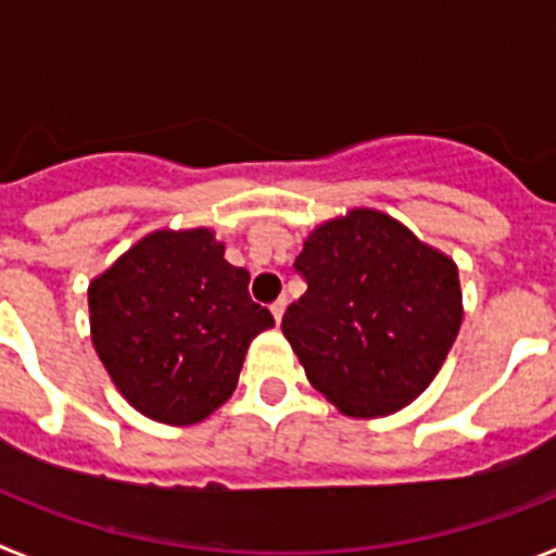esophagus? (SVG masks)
<instances>
[{
	"mask_svg": "<svg viewBox=\"0 0 556 556\" xmlns=\"http://www.w3.org/2000/svg\"><path fill=\"white\" fill-rule=\"evenodd\" d=\"M269 312H273V317L278 323L283 320V312H287V298H278V301L273 303V306H269Z\"/></svg>",
	"mask_w": 556,
	"mask_h": 556,
	"instance_id": "obj_1",
	"label": "esophagus"
}]
</instances>
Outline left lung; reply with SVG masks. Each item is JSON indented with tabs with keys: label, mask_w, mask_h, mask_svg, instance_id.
Instances as JSON below:
<instances>
[{
	"label": "left lung",
	"mask_w": 556,
	"mask_h": 556,
	"mask_svg": "<svg viewBox=\"0 0 556 556\" xmlns=\"http://www.w3.org/2000/svg\"><path fill=\"white\" fill-rule=\"evenodd\" d=\"M294 269L308 289L283 314V337L337 409L392 415L431 384L462 326L448 255L381 211L356 208L314 230Z\"/></svg>",
	"instance_id": "obj_1"
}]
</instances>
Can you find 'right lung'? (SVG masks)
<instances>
[{"mask_svg": "<svg viewBox=\"0 0 556 556\" xmlns=\"http://www.w3.org/2000/svg\"><path fill=\"white\" fill-rule=\"evenodd\" d=\"M248 283L205 228L155 230L91 281L97 356L141 415L191 426L233 395L250 342L275 326Z\"/></svg>", "mask_w": 556, "mask_h": 556, "instance_id": "obj_1", "label": "right lung"}]
</instances>
